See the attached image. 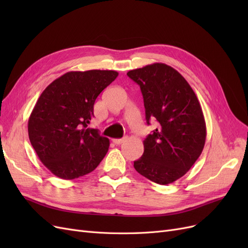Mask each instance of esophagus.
<instances>
[{
    "label": "esophagus",
    "mask_w": 248,
    "mask_h": 248,
    "mask_svg": "<svg viewBox=\"0 0 248 248\" xmlns=\"http://www.w3.org/2000/svg\"><path fill=\"white\" fill-rule=\"evenodd\" d=\"M126 140V138H123V139H114L112 140V142L116 145H121L123 144V142Z\"/></svg>",
    "instance_id": "obj_1"
}]
</instances>
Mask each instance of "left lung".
I'll use <instances>...</instances> for the list:
<instances>
[{
	"label": "left lung",
	"instance_id": "1",
	"mask_svg": "<svg viewBox=\"0 0 248 248\" xmlns=\"http://www.w3.org/2000/svg\"><path fill=\"white\" fill-rule=\"evenodd\" d=\"M140 86L147 124L158 122L144 140V154L133 167L141 176L167 185L184 176L202 154L206 123L198 97L172 67L154 63L127 72Z\"/></svg>",
	"mask_w": 248,
	"mask_h": 248
}]
</instances>
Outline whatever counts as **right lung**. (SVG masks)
I'll return each instance as SVG.
<instances>
[{
	"label": "right lung",
	"instance_id": "1",
	"mask_svg": "<svg viewBox=\"0 0 248 248\" xmlns=\"http://www.w3.org/2000/svg\"><path fill=\"white\" fill-rule=\"evenodd\" d=\"M114 70L70 71L41 93L28 122L30 141L55 176L73 180L93 171L109 140L88 128L98 95L118 77Z\"/></svg>",
	"mask_w": 248,
	"mask_h": 248
}]
</instances>
